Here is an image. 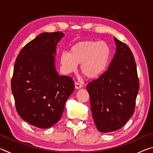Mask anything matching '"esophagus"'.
<instances>
[{"label": "esophagus", "instance_id": "obj_1", "mask_svg": "<svg viewBox=\"0 0 153 153\" xmlns=\"http://www.w3.org/2000/svg\"><path fill=\"white\" fill-rule=\"evenodd\" d=\"M75 87H76V89H79L82 87V85L80 84V83H79L78 82H75Z\"/></svg>", "mask_w": 153, "mask_h": 153}]
</instances>
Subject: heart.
Masks as SVG:
<instances>
[{"label": "heart", "mask_w": 153, "mask_h": 153, "mask_svg": "<svg viewBox=\"0 0 153 153\" xmlns=\"http://www.w3.org/2000/svg\"><path fill=\"white\" fill-rule=\"evenodd\" d=\"M111 55L109 46L105 42L82 41L76 43L69 53L63 52L59 61L64 73L71 74L81 64L80 71L86 78L100 76L107 68Z\"/></svg>", "instance_id": "obj_1"}]
</instances>
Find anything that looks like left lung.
<instances>
[{
  "instance_id": "left-lung-1",
  "label": "left lung",
  "mask_w": 153,
  "mask_h": 153,
  "mask_svg": "<svg viewBox=\"0 0 153 153\" xmlns=\"http://www.w3.org/2000/svg\"><path fill=\"white\" fill-rule=\"evenodd\" d=\"M114 40L116 52L108 69L86 86L94 123L103 133L121 129L132 116L140 88L130 48L116 38Z\"/></svg>"
}]
</instances>
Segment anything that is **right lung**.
Returning <instances> with one entry per match:
<instances>
[{"instance_id": "right-lung-1", "label": "right lung", "mask_w": 153, "mask_h": 153, "mask_svg": "<svg viewBox=\"0 0 153 153\" xmlns=\"http://www.w3.org/2000/svg\"><path fill=\"white\" fill-rule=\"evenodd\" d=\"M61 32L42 33L24 46L16 58L11 79L15 108L22 120L46 129L57 122L74 91L72 77L59 76L55 57Z\"/></svg>"}]
</instances>
